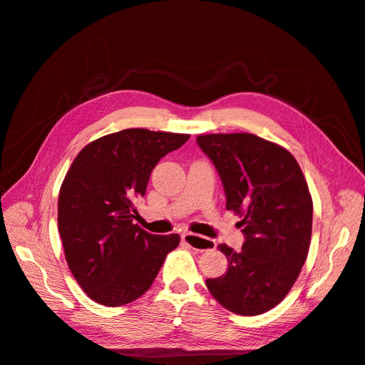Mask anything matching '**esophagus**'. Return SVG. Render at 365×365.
I'll return each mask as SVG.
<instances>
[{
	"mask_svg": "<svg viewBox=\"0 0 365 365\" xmlns=\"http://www.w3.org/2000/svg\"><path fill=\"white\" fill-rule=\"evenodd\" d=\"M182 242L185 245H187L189 247H194L197 250H212L216 247L215 242L209 240V239H204V237H200L197 234L192 232H183L182 234Z\"/></svg>",
	"mask_w": 365,
	"mask_h": 365,
	"instance_id": "esophagus-1",
	"label": "esophagus"
}]
</instances>
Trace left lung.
I'll return each mask as SVG.
<instances>
[{"label": "left lung", "mask_w": 365, "mask_h": 365, "mask_svg": "<svg viewBox=\"0 0 365 365\" xmlns=\"http://www.w3.org/2000/svg\"><path fill=\"white\" fill-rule=\"evenodd\" d=\"M197 143L215 164L246 239L240 252L217 246L228 270L205 284L235 314L265 313L288 295L307 259L313 201L304 174L287 149L255 134H202Z\"/></svg>", "instance_id": "8db88e82"}]
</instances>
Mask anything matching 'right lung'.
Returning <instances> with one entry per match:
<instances>
[{
  "label": "right lung",
  "mask_w": 365,
  "mask_h": 365,
  "mask_svg": "<svg viewBox=\"0 0 365 365\" xmlns=\"http://www.w3.org/2000/svg\"><path fill=\"white\" fill-rule=\"evenodd\" d=\"M189 134L130 128L97 138L73 161L59 189L58 230L66 259L95 303L118 307L143 295L179 234L141 230L134 202L146 194L150 173Z\"/></svg>",
  "instance_id": "right-lung-1"
}]
</instances>
